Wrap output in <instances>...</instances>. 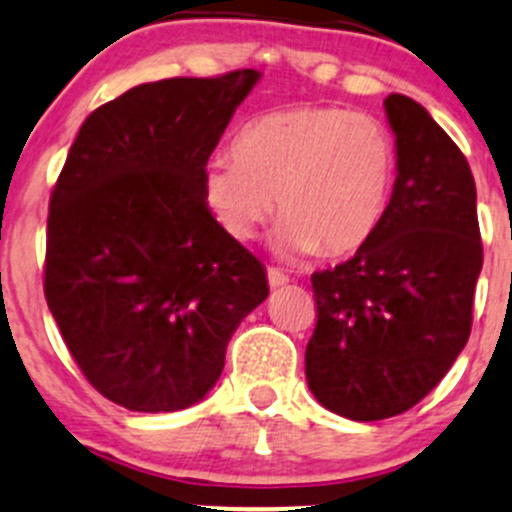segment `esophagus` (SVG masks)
<instances>
[{"label":"esophagus","instance_id":"obj_1","mask_svg":"<svg viewBox=\"0 0 512 512\" xmlns=\"http://www.w3.org/2000/svg\"><path fill=\"white\" fill-rule=\"evenodd\" d=\"M267 282H270V287L272 289H280V287H285L287 285V277L282 275V272H277V270H267Z\"/></svg>","mask_w":512,"mask_h":512}]
</instances>
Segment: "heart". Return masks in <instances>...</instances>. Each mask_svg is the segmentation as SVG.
<instances>
[{
    "label": "heart",
    "mask_w": 512,
    "mask_h": 512,
    "mask_svg": "<svg viewBox=\"0 0 512 512\" xmlns=\"http://www.w3.org/2000/svg\"><path fill=\"white\" fill-rule=\"evenodd\" d=\"M232 158L205 165L203 200L237 242L252 240L275 208L280 255L347 257L369 245L389 210L396 148L369 113L334 106L260 113L235 136Z\"/></svg>",
    "instance_id": "obj_1"
}]
</instances>
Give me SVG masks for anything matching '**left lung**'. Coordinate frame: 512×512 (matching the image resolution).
Returning <instances> with one entry per match:
<instances>
[{
  "mask_svg": "<svg viewBox=\"0 0 512 512\" xmlns=\"http://www.w3.org/2000/svg\"><path fill=\"white\" fill-rule=\"evenodd\" d=\"M384 108L396 136L389 210L352 260L312 275L317 327L304 352L314 399L352 421L404 414L446 376L483 267L466 156L414 98L391 94Z\"/></svg>",
  "mask_w": 512,
  "mask_h": 512,
  "instance_id": "obj_1",
  "label": "left lung"
}]
</instances>
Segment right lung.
I'll list each match as a JSON object with an SVG mask.
<instances>
[{
	"instance_id": "1",
	"label": "right lung",
	"mask_w": 512,
	"mask_h": 512,
	"mask_svg": "<svg viewBox=\"0 0 512 512\" xmlns=\"http://www.w3.org/2000/svg\"><path fill=\"white\" fill-rule=\"evenodd\" d=\"M260 81L141 84L81 126L49 203L44 294L71 356L123 409L170 414L218 384L262 262L215 223L203 170Z\"/></svg>"
}]
</instances>
